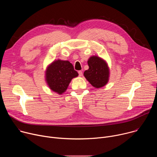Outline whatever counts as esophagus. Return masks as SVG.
Masks as SVG:
<instances>
[{
  "label": "esophagus",
  "instance_id": "obj_1",
  "mask_svg": "<svg viewBox=\"0 0 157 157\" xmlns=\"http://www.w3.org/2000/svg\"><path fill=\"white\" fill-rule=\"evenodd\" d=\"M78 74H79V76H82V72L81 71H78Z\"/></svg>",
  "mask_w": 157,
  "mask_h": 157
}]
</instances>
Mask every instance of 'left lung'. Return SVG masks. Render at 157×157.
I'll return each instance as SVG.
<instances>
[{
	"label": "left lung",
	"instance_id": "left-lung-1",
	"mask_svg": "<svg viewBox=\"0 0 157 157\" xmlns=\"http://www.w3.org/2000/svg\"><path fill=\"white\" fill-rule=\"evenodd\" d=\"M89 69L84 73L86 79L96 88L104 86L109 81V68L107 63L97 56H93L87 61Z\"/></svg>",
	"mask_w": 157,
	"mask_h": 157
}]
</instances>
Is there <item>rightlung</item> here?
<instances>
[{
	"label": "right lung",
	"instance_id": "add662e5",
	"mask_svg": "<svg viewBox=\"0 0 157 157\" xmlns=\"http://www.w3.org/2000/svg\"><path fill=\"white\" fill-rule=\"evenodd\" d=\"M45 78L49 87L59 94L64 93L71 79L78 76L69 61L57 59L52 63L47 68Z\"/></svg>",
	"mask_w": 157,
	"mask_h": 157
}]
</instances>
